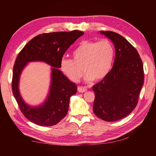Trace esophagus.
Segmentation results:
<instances>
[{"instance_id": "obj_1", "label": "esophagus", "mask_w": 156, "mask_h": 156, "mask_svg": "<svg viewBox=\"0 0 156 156\" xmlns=\"http://www.w3.org/2000/svg\"><path fill=\"white\" fill-rule=\"evenodd\" d=\"M87 89L86 87H78V91L80 92V93H83V92H85Z\"/></svg>"}]
</instances>
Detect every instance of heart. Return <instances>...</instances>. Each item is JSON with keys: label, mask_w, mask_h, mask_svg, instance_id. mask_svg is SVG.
<instances>
[{"label": "heart", "mask_w": 156, "mask_h": 156, "mask_svg": "<svg viewBox=\"0 0 156 156\" xmlns=\"http://www.w3.org/2000/svg\"><path fill=\"white\" fill-rule=\"evenodd\" d=\"M73 60L63 58L60 69L73 82H78L82 76L86 81L101 80L109 73L112 67L114 49L109 41H83L73 50Z\"/></svg>", "instance_id": "1"}]
</instances>
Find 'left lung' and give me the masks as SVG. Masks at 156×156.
Returning a JSON list of instances; mask_svg holds the SVG:
<instances>
[{"label": "left lung", "instance_id": "8db88e82", "mask_svg": "<svg viewBox=\"0 0 156 156\" xmlns=\"http://www.w3.org/2000/svg\"><path fill=\"white\" fill-rule=\"evenodd\" d=\"M100 33L113 42L115 56L107 76L93 86V110L100 119L114 122L129 115L138 104L144 84L143 64L135 47L123 36L110 31Z\"/></svg>", "mask_w": 156, "mask_h": 156}]
</instances>
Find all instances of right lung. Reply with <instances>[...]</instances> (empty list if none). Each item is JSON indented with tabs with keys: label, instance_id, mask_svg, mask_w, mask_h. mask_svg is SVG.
I'll list each match as a JSON object with an SVG mask.
<instances>
[{
	"label": "right lung",
	"instance_id": "obj_1",
	"mask_svg": "<svg viewBox=\"0 0 156 156\" xmlns=\"http://www.w3.org/2000/svg\"><path fill=\"white\" fill-rule=\"evenodd\" d=\"M83 34V31L78 30L39 34L18 54L13 68L12 92L23 114L36 125H55L67 115L70 97L76 94L77 86L59 69L60 61L71 44ZM34 61L46 62L52 67L48 96L44 104L38 107L26 104L18 88L21 72L28 62Z\"/></svg>",
	"mask_w": 156,
	"mask_h": 156
}]
</instances>
